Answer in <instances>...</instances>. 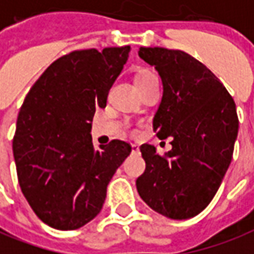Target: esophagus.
<instances>
[{
	"instance_id": "1",
	"label": "esophagus",
	"mask_w": 254,
	"mask_h": 254,
	"mask_svg": "<svg viewBox=\"0 0 254 254\" xmlns=\"http://www.w3.org/2000/svg\"><path fill=\"white\" fill-rule=\"evenodd\" d=\"M132 152L133 154H137L139 152V147L136 144H132Z\"/></svg>"
}]
</instances>
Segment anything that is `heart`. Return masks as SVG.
I'll use <instances>...</instances> for the list:
<instances>
[{
	"mask_svg": "<svg viewBox=\"0 0 254 254\" xmlns=\"http://www.w3.org/2000/svg\"><path fill=\"white\" fill-rule=\"evenodd\" d=\"M152 77H155V75H154L150 70L141 68V70H139V71L136 72V75H134V82H136V85L141 84V82H144V81H147V79H150V78Z\"/></svg>",
	"mask_w": 254,
	"mask_h": 254,
	"instance_id": "heart-1",
	"label": "heart"
}]
</instances>
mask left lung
<instances>
[{
	"label": "left lung",
	"mask_w": 254,
	"mask_h": 254,
	"mask_svg": "<svg viewBox=\"0 0 254 254\" xmlns=\"http://www.w3.org/2000/svg\"><path fill=\"white\" fill-rule=\"evenodd\" d=\"M154 65L162 99L154 117L159 139L172 137L165 157L143 144L145 172L136 180L141 199L173 220L194 217L210 203L231 164L238 136L234 99L213 72L183 51L140 48Z\"/></svg>",
	"instance_id": "8db88e82"
}]
</instances>
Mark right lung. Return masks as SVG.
<instances>
[{"mask_svg": "<svg viewBox=\"0 0 254 254\" xmlns=\"http://www.w3.org/2000/svg\"><path fill=\"white\" fill-rule=\"evenodd\" d=\"M130 47L75 51L33 85L12 143L20 189L45 224L75 230L102 210L107 186L132 147L113 140L96 148L92 118L127 63Z\"/></svg>", "mask_w": 254, "mask_h": 254, "instance_id": "right-lung-1", "label": "right lung"}]
</instances>
